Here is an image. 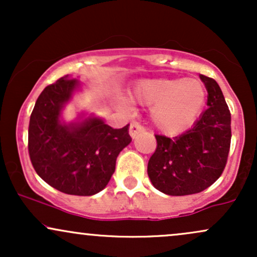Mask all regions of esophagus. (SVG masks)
<instances>
[{
    "mask_svg": "<svg viewBox=\"0 0 257 257\" xmlns=\"http://www.w3.org/2000/svg\"><path fill=\"white\" fill-rule=\"evenodd\" d=\"M144 132H145V128H144L140 123L133 122L132 124L129 125V134H131V137L133 139H135L139 134H141V133H144Z\"/></svg>",
    "mask_w": 257,
    "mask_h": 257,
    "instance_id": "esophagus-1",
    "label": "esophagus"
}]
</instances>
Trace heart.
I'll use <instances>...</instances> for the list:
<instances>
[{"label":"heart","instance_id":"1","mask_svg":"<svg viewBox=\"0 0 257 257\" xmlns=\"http://www.w3.org/2000/svg\"><path fill=\"white\" fill-rule=\"evenodd\" d=\"M133 99L152 106L151 119L159 132L178 135L188 131L200 117L206 102V89L196 79H146L137 85Z\"/></svg>","mask_w":257,"mask_h":257}]
</instances>
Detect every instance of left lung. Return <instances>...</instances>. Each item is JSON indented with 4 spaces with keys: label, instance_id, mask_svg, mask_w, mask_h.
Masks as SVG:
<instances>
[{
    "label": "left lung",
    "instance_id": "obj_1",
    "mask_svg": "<svg viewBox=\"0 0 257 257\" xmlns=\"http://www.w3.org/2000/svg\"><path fill=\"white\" fill-rule=\"evenodd\" d=\"M208 90V108L187 132L175 138L155 135L147 164L152 185L169 196L199 193L220 178L231 146V112L215 79L199 76Z\"/></svg>",
    "mask_w": 257,
    "mask_h": 257
}]
</instances>
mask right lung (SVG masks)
Listing matches in <instances>:
<instances>
[{"instance_id": "add662e5", "label": "right lung", "mask_w": 257, "mask_h": 257, "mask_svg": "<svg viewBox=\"0 0 257 257\" xmlns=\"http://www.w3.org/2000/svg\"><path fill=\"white\" fill-rule=\"evenodd\" d=\"M78 85L66 75L44 88L30 116L28 149L32 167L47 184L63 193L93 196L108 184L132 138L129 124L113 129L98 117L61 123V110Z\"/></svg>"}]
</instances>
